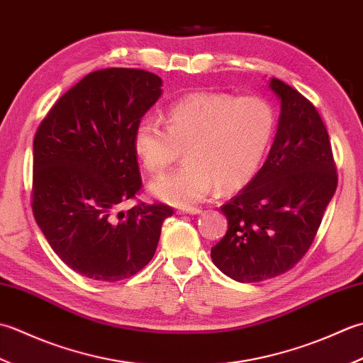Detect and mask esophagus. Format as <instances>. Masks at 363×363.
<instances>
[{
	"instance_id": "esophagus-1",
	"label": "esophagus",
	"mask_w": 363,
	"mask_h": 363,
	"mask_svg": "<svg viewBox=\"0 0 363 363\" xmlns=\"http://www.w3.org/2000/svg\"><path fill=\"white\" fill-rule=\"evenodd\" d=\"M179 214H201L202 208H197V206H186V208H179L177 210Z\"/></svg>"
}]
</instances>
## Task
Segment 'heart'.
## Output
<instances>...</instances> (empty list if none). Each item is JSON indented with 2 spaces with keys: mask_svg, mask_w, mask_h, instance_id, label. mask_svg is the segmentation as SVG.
Returning a JSON list of instances; mask_svg holds the SVG:
<instances>
[{
  "mask_svg": "<svg viewBox=\"0 0 363 363\" xmlns=\"http://www.w3.org/2000/svg\"><path fill=\"white\" fill-rule=\"evenodd\" d=\"M166 128L150 119L135 130V150L150 174H161L180 158L186 162L158 177L150 191L160 201L188 206L219 186L235 191L254 179L276 131V109L258 97L192 92L164 116Z\"/></svg>",
  "mask_w": 363,
  "mask_h": 363,
  "instance_id": "1",
  "label": "heart"
}]
</instances>
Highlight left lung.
Wrapping results in <instances>:
<instances>
[{
  "label": "left lung",
  "mask_w": 363,
  "mask_h": 363,
  "mask_svg": "<svg viewBox=\"0 0 363 363\" xmlns=\"http://www.w3.org/2000/svg\"><path fill=\"white\" fill-rule=\"evenodd\" d=\"M280 117L268 158L220 211L227 233L211 247L213 263L236 282H262L290 271L320 228L337 189L330 140L304 95L272 78Z\"/></svg>",
  "instance_id": "obj_1"
}]
</instances>
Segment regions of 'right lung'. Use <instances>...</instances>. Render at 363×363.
<instances>
[{
    "mask_svg": "<svg viewBox=\"0 0 363 363\" xmlns=\"http://www.w3.org/2000/svg\"><path fill=\"white\" fill-rule=\"evenodd\" d=\"M162 81L139 69H103L50 109L33 145V213L57 257L101 282L135 276L152 260L174 210L138 203L143 186L135 130L161 97Z\"/></svg>",
    "mask_w": 363,
    "mask_h": 363,
    "instance_id": "add662e5",
    "label": "right lung"
}]
</instances>
